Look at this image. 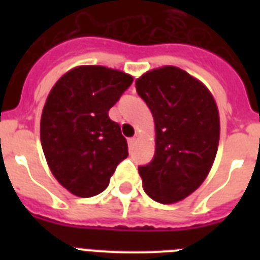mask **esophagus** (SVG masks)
Returning <instances> with one entry per match:
<instances>
[{
	"mask_svg": "<svg viewBox=\"0 0 260 260\" xmlns=\"http://www.w3.org/2000/svg\"><path fill=\"white\" fill-rule=\"evenodd\" d=\"M136 138H131L129 140H128V147H129V150H134V147L136 146Z\"/></svg>",
	"mask_w": 260,
	"mask_h": 260,
	"instance_id": "esophagus-1",
	"label": "esophagus"
}]
</instances>
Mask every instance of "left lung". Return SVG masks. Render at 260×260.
I'll return each instance as SVG.
<instances>
[{
	"mask_svg": "<svg viewBox=\"0 0 260 260\" xmlns=\"http://www.w3.org/2000/svg\"><path fill=\"white\" fill-rule=\"evenodd\" d=\"M155 121V155L139 167L154 201L174 204L196 191L217 154L220 117L209 89L179 67L163 66L136 79Z\"/></svg>",
	"mask_w": 260,
	"mask_h": 260,
	"instance_id": "obj_1",
	"label": "left lung"
}]
</instances>
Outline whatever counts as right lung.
Instances as JSON below:
<instances>
[{
    "label": "right lung",
    "mask_w": 260,
    "mask_h": 260,
    "mask_svg": "<svg viewBox=\"0 0 260 260\" xmlns=\"http://www.w3.org/2000/svg\"><path fill=\"white\" fill-rule=\"evenodd\" d=\"M134 78L105 66H77L62 75L46 100L40 142L47 165L77 197H93L128 156V144L109 109Z\"/></svg>",
    "instance_id": "obj_1"
}]
</instances>
